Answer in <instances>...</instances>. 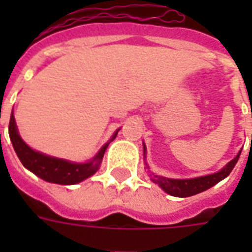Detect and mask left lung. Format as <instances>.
Here are the masks:
<instances>
[{
	"mask_svg": "<svg viewBox=\"0 0 252 252\" xmlns=\"http://www.w3.org/2000/svg\"><path fill=\"white\" fill-rule=\"evenodd\" d=\"M142 145H144V158H146V146L144 142H142ZM241 152L242 150H239L238 154L229 163H226V166H223L220 171L215 172V174H211V175L192 178V179H170V178H165V176L156 175L153 172H150L149 166H148L146 161L145 165L146 168H148V171L150 172V180L153 183L158 184L166 193L175 196V197H188V196L197 195L200 192L207 191L211 187L216 186L219 182L225 179L230 174L231 170L234 168V166L237 165L239 156H241Z\"/></svg>",
	"mask_w": 252,
	"mask_h": 252,
	"instance_id": "left-lung-1",
	"label": "left lung"
}]
</instances>
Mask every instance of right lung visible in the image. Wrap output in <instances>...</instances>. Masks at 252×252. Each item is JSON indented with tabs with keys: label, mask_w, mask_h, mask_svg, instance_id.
I'll use <instances>...</instances> for the list:
<instances>
[{
	"label": "right lung",
	"mask_w": 252,
	"mask_h": 252,
	"mask_svg": "<svg viewBox=\"0 0 252 252\" xmlns=\"http://www.w3.org/2000/svg\"><path fill=\"white\" fill-rule=\"evenodd\" d=\"M118 132L119 129L112 134L110 141L104 144L90 161L85 162V163H77V162H70L66 159H61V158L51 157V156L31 149L18 133L13 112H11L9 123L10 140H11L14 150H15L19 161L22 162V165L27 170L33 172L36 176H39L40 179L49 182V183L63 184V186L77 184L90 178L91 175H94L100 167L107 146L110 145L112 140H115V137L118 136Z\"/></svg>",
	"instance_id": "1"
}]
</instances>
